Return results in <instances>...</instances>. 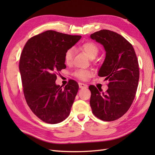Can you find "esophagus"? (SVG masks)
Listing matches in <instances>:
<instances>
[{
    "label": "esophagus",
    "instance_id": "obj_1",
    "mask_svg": "<svg viewBox=\"0 0 155 155\" xmlns=\"http://www.w3.org/2000/svg\"><path fill=\"white\" fill-rule=\"evenodd\" d=\"M78 85H79V88H87L88 87V86L86 84H84V83H78Z\"/></svg>",
    "mask_w": 155,
    "mask_h": 155
}]
</instances>
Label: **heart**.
Listing matches in <instances>:
<instances>
[{"label":"heart","mask_w":155,"mask_h":155,"mask_svg":"<svg viewBox=\"0 0 155 155\" xmlns=\"http://www.w3.org/2000/svg\"><path fill=\"white\" fill-rule=\"evenodd\" d=\"M81 48L83 50L85 54H86L90 58H95L98 52V48L97 46L92 42H85L83 45H81ZM74 50L72 48L68 49L64 53V61L66 64H70L73 58ZM76 77L79 79L85 81L89 78L92 73L90 71L86 70V69H78L74 73Z\"/></svg>","instance_id":"obj_1"}]
</instances>
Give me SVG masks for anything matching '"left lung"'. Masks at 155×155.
Wrapping results in <instances>:
<instances>
[{"label": "left lung", "instance_id": "obj_1", "mask_svg": "<svg viewBox=\"0 0 155 155\" xmlns=\"http://www.w3.org/2000/svg\"><path fill=\"white\" fill-rule=\"evenodd\" d=\"M90 37L103 45L106 52L98 76L109 82L106 92L93 85L88 87L92 111L101 120H115L127 113L135 97L139 80V62L132 45L117 32L101 30Z\"/></svg>", "mask_w": 155, "mask_h": 155}]
</instances>
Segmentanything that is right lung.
<instances>
[{
    "label": "right lung",
    "instance_id": "1",
    "mask_svg": "<svg viewBox=\"0 0 155 155\" xmlns=\"http://www.w3.org/2000/svg\"><path fill=\"white\" fill-rule=\"evenodd\" d=\"M81 36L47 31L27 42L20 58L23 91L33 113L49 124L63 121L70 114L78 90L71 80L64 88L56 84V73L66 68L64 53Z\"/></svg>",
    "mask_w": 155,
    "mask_h": 155
}]
</instances>
